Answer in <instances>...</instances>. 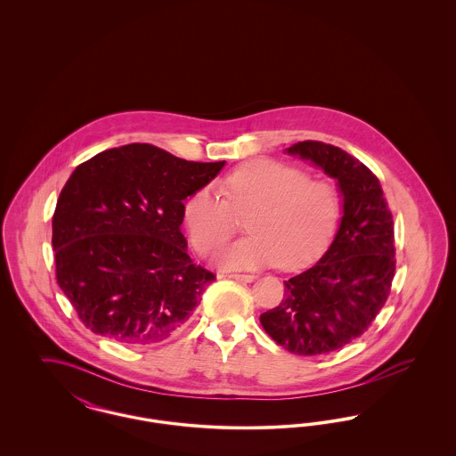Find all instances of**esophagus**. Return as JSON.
<instances>
[{
	"label": "esophagus",
	"instance_id": "esophagus-1",
	"mask_svg": "<svg viewBox=\"0 0 456 456\" xmlns=\"http://www.w3.org/2000/svg\"><path fill=\"white\" fill-rule=\"evenodd\" d=\"M225 279H232V281H239V282H253L256 277L255 275H248V273H231V275H222Z\"/></svg>",
	"mask_w": 456,
	"mask_h": 456
}]
</instances>
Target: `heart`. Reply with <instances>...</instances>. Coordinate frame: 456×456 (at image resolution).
Segmentation results:
<instances>
[{"instance_id": "heart-1", "label": "heart", "mask_w": 456, "mask_h": 456, "mask_svg": "<svg viewBox=\"0 0 456 456\" xmlns=\"http://www.w3.org/2000/svg\"><path fill=\"white\" fill-rule=\"evenodd\" d=\"M220 188L196 190L184 205V222L200 255H214L246 217L249 234L220 255L227 270H253L279 263L296 270L316 260L335 238L344 198L323 179L270 159H253L227 174Z\"/></svg>"}]
</instances>
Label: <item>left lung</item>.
I'll return each instance as SVG.
<instances>
[{
    "label": "left lung",
    "instance_id": "8db88e82",
    "mask_svg": "<svg viewBox=\"0 0 456 456\" xmlns=\"http://www.w3.org/2000/svg\"><path fill=\"white\" fill-rule=\"evenodd\" d=\"M338 181L344 217L314 266L285 281L282 303L260 316L265 331L296 355H325L359 338L390 296L393 217L379 179L350 153L304 140L287 149Z\"/></svg>",
    "mask_w": 456,
    "mask_h": 456
}]
</instances>
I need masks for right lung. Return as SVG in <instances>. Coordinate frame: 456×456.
I'll list each match as a JSON object with an SVG mask.
<instances>
[{
  "mask_svg": "<svg viewBox=\"0 0 456 456\" xmlns=\"http://www.w3.org/2000/svg\"><path fill=\"white\" fill-rule=\"evenodd\" d=\"M224 164L131 143L69 175L53 216L56 281L90 331L152 346L190 322L216 273L186 253L183 201Z\"/></svg>",
  "mask_w": 456,
  "mask_h": 456,
  "instance_id": "right-lung-1",
  "label": "right lung"
}]
</instances>
